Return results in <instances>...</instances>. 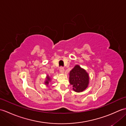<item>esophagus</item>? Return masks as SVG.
<instances>
[{
    "instance_id": "1",
    "label": "esophagus",
    "mask_w": 126,
    "mask_h": 126,
    "mask_svg": "<svg viewBox=\"0 0 126 126\" xmlns=\"http://www.w3.org/2000/svg\"><path fill=\"white\" fill-rule=\"evenodd\" d=\"M60 72L61 74L64 73V68L63 67H61L60 68Z\"/></svg>"
}]
</instances>
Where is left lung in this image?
Returning a JSON list of instances; mask_svg holds the SVG:
<instances>
[{"mask_svg": "<svg viewBox=\"0 0 126 126\" xmlns=\"http://www.w3.org/2000/svg\"><path fill=\"white\" fill-rule=\"evenodd\" d=\"M69 82L76 93L83 92L89 83V76L86 70L79 65H76L69 73Z\"/></svg>", "mask_w": 126, "mask_h": 126, "instance_id": "1", "label": "left lung"}]
</instances>
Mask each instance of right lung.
Here are the masks:
<instances>
[{"mask_svg": "<svg viewBox=\"0 0 126 126\" xmlns=\"http://www.w3.org/2000/svg\"><path fill=\"white\" fill-rule=\"evenodd\" d=\"M51 81V77H50L48 75H47V76H46V78H45V80L44 81V84H45L46 86L49 87V82Z\"/></svg>", "mask_w": 126, "mask_h": 126, "instance_id": "1", "label": "right lung"}]
</instances>
